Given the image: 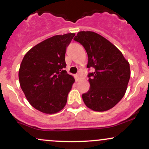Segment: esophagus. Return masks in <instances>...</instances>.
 I'll list each match as a JSON object with an SVG mask.
<instances>
[{"instance_id": "1", "label": "esophagus", "mask_w": 149, "mask_h": 149, "mask_svg": "<svg viewBox=\"0 0 149 149\" xmlns=\"http://www.w3.org/2000/svg\"><path fill=\"white\" fill-rule=\"evenodd\" d=\"M75 78H76V80L77 82L80 79V74H77L76 75V76H75Z\"/></svg>"}]
</instances>
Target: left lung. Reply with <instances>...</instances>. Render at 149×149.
<instances>
[{
  "mask_svg": "<svg viewBox=\"0 0 149 149\" xmlns=\"http://www.w3.org/2000/svg\"><path fill=\"white\" fill-rule=\"evenodd\" d=\"M84 47L88 56L87 67L90 88L82 95L89 109L106 111L114 107L125 94L130 78L128 61L109 40L93 31H80L74 37Z\"/></svg>",
  "mask_w": 149,
  "mask_h": 149,
  "instance_id": "8db88e82",
  "label": "left lung"
}]
</instances>
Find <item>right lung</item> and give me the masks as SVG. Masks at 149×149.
I'll list each match as a JSON object with an SVG mask.
<instances>
[{"mask_svg": "<svg viewBox=\"0 0 149 149\" xmlns=\"http://www.w3.org/2000/svg\"><path fill=\"white\" fill-rule=\"evenodd\" d=\"M75 33L49 38L28 51L19 70V80L29 104L39 111L53 114L64 109L75 82L64 68L66 48Z\"/></svg>", "mask_w": 149, "mask_h": 149, "instance_id": "add662e5", "label": "right lung"}]
</instances>
